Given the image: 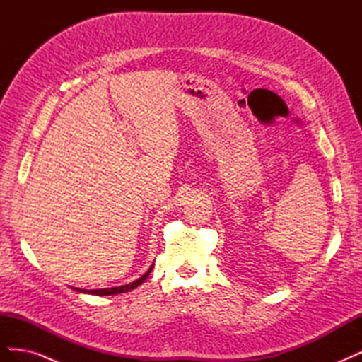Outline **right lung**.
<instances>
[{"mask_svg": "<svg viewBox=\"0 0 362 362\" xmlns=\"http://www.w3.org/2000/svg\"><path fill=\"white\" fill-rule=\"evenodd\" d=\"M152 267H154V266H151V269L145 273L144 276L139 278V279H137V281H134V282L127 284V286L113 287V288H101V290H81V288H75V290H76V291H80V293H89V294H96V296H110V294L125 293V291H129V290H133V288H137L141 282H145V279L148 278V275H149V273L152 272Z\"/></svg>", "mask_w": 362, "mask_h": 362, "instance_id": "right-lung-1", "label": "right lung"}]
</instances>
